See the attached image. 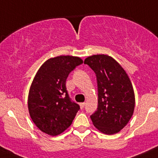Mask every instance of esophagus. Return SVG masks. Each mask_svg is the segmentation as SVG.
I'll return each instance as SVG.
<instances>
[{"mask_svg":"<svg viewBox=\"0 0 158 158\" xmlns=\"http://www.w3.org/2000/svg\"><path fill=\"white\" fill-rule=\"evenodd\" d=\"M85 102H81V103H79V106H80L81 109H83L84 106H85Z\"/></svg>","mask_w":158,"mask_h":158,"instance_id":"obj_1","label":"esophagus"}]
</instances>
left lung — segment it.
Wrapping results in <instances>:
<instances>
[{
	"mask_svg": "<svg viewBox=\"0 0 158 158\" xmlns=\"http://www.w3.org/2000/svg\"><path fill=\"white\" fill-rule=\"evenodd\" d=\"M96 76L98 108L90 116L95 127L107 135L120 132L131 120L135 95L129 76L113 58L94 55L85 59Z\"/></svg>",
	"mask_w": 158,
	"mask_h": 158,
	"instance_id": "left-lung-1",
	"label": "left lung"
}]
</instances>
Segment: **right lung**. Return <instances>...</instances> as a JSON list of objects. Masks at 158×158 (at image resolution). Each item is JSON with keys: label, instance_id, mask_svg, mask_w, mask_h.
Returning a JSON list of instances; mask_svg holds the SVG:
<instances>
[{"label": "right lung", "instance_id": "right-lung-1", "mask_svg": "<svg viewBox=\"0 0 158 158\" xmlns=\"http://www.w3.org/2000/svg\"><path fill=\"white\" fill-rule=\"evenodd\" d=\"M82 62L76 56H57L45 61L37 72L29 89L27 107L32 121L42 132L57 136L73 123L79 106L70 99L65 82Z\"/></svg>", "mask_w": 158, "mask_h": 158}]
</instances>
